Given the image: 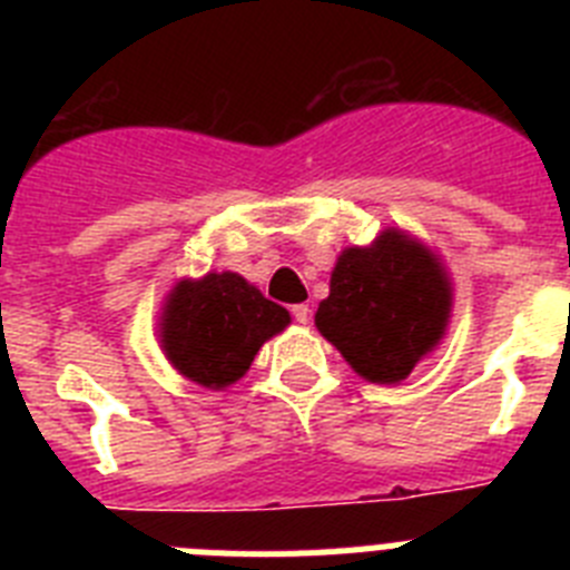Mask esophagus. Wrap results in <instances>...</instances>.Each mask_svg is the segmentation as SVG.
I'll return each instance as SVG.
<instances>
[{
    "instance_id": "obj_1",
    "label": "esophagus",
    "mask_w": 570,
    "mask_h": 570,
    "mask_svg": "<svg viewBox=\"0 0 570 570\" xmlns=\"http://www.w3.org/2000/svg\"><path fill=\"white\" fill-rule=\"evenodd\" d=\"M291 314H294V320L302 322V325H305V322L311 320V308H308V305H294V308H291Z\"/></svg>"
}]
</instances>
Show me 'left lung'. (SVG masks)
I'll return each mask as SVG.
<instances>
[{
  "label": "left lung",
  "instance_id": "1",
  "mask_svg": "<svg viewBox=\"0 0 570 570\" xmlns=\"http://www.w3.org/2000/svg\"><path fill=\"white\" fill-rule=\"evenodd\" d=\"M451 302L434 250L387 228L367 248L342 250L314 322L362 380L394 385L440 345Z\"/></svg>",
  "mask_w": 570,
  "mask_h": 570
}]
</instances>
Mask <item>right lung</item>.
<instances>
[{
    "label": "right lung",
    "instance_id": "add662e5",
    "mask_svg": "<svg viewBox=\"0 0 570 570\" xmlns=\"http://www.w3.org/2000/svg\"><path fill=\"white\" fill-rule=\"evenodd\" d=\"M288 322L282 305L265 299L239 274L223 271L176 282L159 316V342L170 365L190 382L228 387Z\"/></svg>",
    "mask_w": 570,
    "mask_h": 570
}]
</instances>
